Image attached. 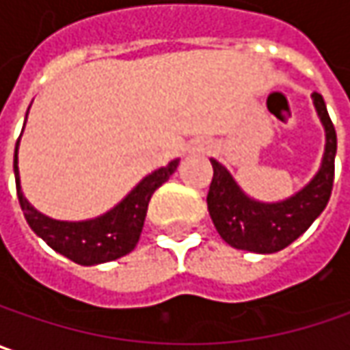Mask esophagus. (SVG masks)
<instances>
[{"label": "esophagus", "instance_id": "obj_1", "mask_svg": "<svg viewBox=\"0 0 350 350\" xmlns=\"http://www.w3.org/2000/svg\"><path fill=\"white\" fill-rule=\"evenodd\" d=\"M208 150V146L204 142H192L188 148H186V154H204Z\"/></svg>", "mask_w": 350, "mask_h": 350}]
</instances>
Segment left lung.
<instances>
[{"mask_svg":"<svg viewBox=\"0 0 350 350\" xmlns=\"http://www.w3.org/2000/svg\"><path fill=\"white\" fill-rule=\"evenodd\" d=\"M319 120L325 129V152L315 176L293 196L279 202H261L247 196L230 170L210 158L214 178L208 192V212L217 234L236 250L254 254H275L293 243L325 210L335 178L337 133L325 100L311 94Z\"/></svg>","mask_w":350,"mask_h":350,"instance_id":"obj_1","label":"left lung"}]
</instances>
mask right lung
Masks as SVG:
<instances>
[{
	"mask_svg": "<svg viewBox=\"0 0 350 350\" xmlns=\"http://www.w3.org/2000/svg\"><path fill=\"white\" fill-rule=\"evenodd\" d=\"M27 113H29V109H27ZM25 120H27V116H25ZM23 129H25V124H23ZM19 142H21V136L15 142L13 172H15L17 198H19L23 216L33 232L51 250H55L61 256L69 257L79 265L107 263V261H114V259L133 252L140 239L142 228H144L150 198L170 176L174 174L178 162H180V158H174L166 166L144 176L109 212L91 217V219L65 221V219H55V217L41 214L39 210L33 208L29 200L23 194L21 178H19Z\"/></svg>",
	"mask_w": 350,
	"mask_h": 350,
	"instance_id": "obj_1",
	"label": "right lung"
}]
</instances>
